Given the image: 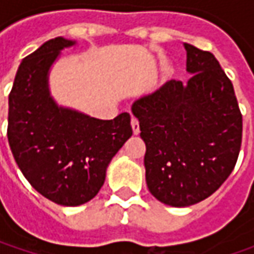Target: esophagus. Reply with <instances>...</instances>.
<instances>
[{
	"instance_id": "obj_1",
	"label": "esophagus",
	"mask_w": 254,
	"mask_h": 254,
	"mask_svg": "<svg viewBox=\"0 0 254 254\" xmlns=\"http://www.w3.org/2000/svg\"><path fill=\"white\" fill-rule=\"evenodd\" d=\"M131 128L134 135H137L140 132V124H138V120L137 119H131Z\"/></svg>"
}]
</instances>
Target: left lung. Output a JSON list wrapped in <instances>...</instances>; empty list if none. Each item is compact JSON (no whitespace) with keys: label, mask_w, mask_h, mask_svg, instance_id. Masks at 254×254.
Returning a JSON list of instances; mask_svg holds the SVG:
<instances>
[{"label":"left lung","mask_w":254,"mask_h":254,"mask_svg":"<svg viewBox=\"0 0 254 254\" xmlns=\"http://www.w3.org/2000/svg\"><path fill=\"white\" fill-rule=\"evenodd\" d=\"M184 46L188 83L170 80L131 106L147 148V187L175 208L219 190L242 145V113L230 79L210 52Z\"/></svg>","instance_id":"left-lung-1"}]
</instances>
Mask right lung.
Masks as SVG:
<instances>
[{"instance_id":"right-lung-1","label":"right lung","mask_w":254,"mask_h":254,"mask_svg":"<svg viewBox=\"0 0 254 254\" xmlns=\"http://www.w3.org/2000/svg\"><path fill=\"white\" fill-rule=\"evenodd\" d=\"M62 36L45 42L21 62L9 93L8 142L28 182L45 198L77 206L97 195L112 158L131 137L130 114L99 120L59 107L48 74L64 48Z\"/></svg>"}]
</instances>
